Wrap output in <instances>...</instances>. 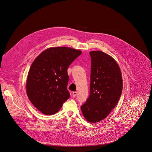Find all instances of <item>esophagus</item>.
I'll return each instance as SVG.
<instances>
[{
	"label": "esophagus",
	"instance_id": "esophagus-1",
	"mask_svg": "<svg viewBox=\"0 0 152 152\" xmlns=\"http://www.w3.org/2000/svg\"><path fill=\"white\" fill-rule=\"evenodd\" d=\"M77 95V92H73L72 93L73 97H75Z\"/></svg>",
	"mask_w": 152,
	"mask_h": 152
}]
</instances>
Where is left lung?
Instances as JSON below:
<instances>
[{
  "label": "left lung",
  "mask_w": 152,
  "mask_h": 152,
  "mask_svg": "<svg viewBox=\"0 0 152 152\" xmlns=\"http://www.w3.org/2000/svg\"><path fill=\"white\" fill-rule=\"evenodd\" d=\"M91 58L90 94L81 106L89 123L99 122L116 107L123 90V79L116 60L100 51L89 52Z\"/></svg>",
  "instance_id": "left-lung-1"
}]
</instances>
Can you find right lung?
Returning a JSON list of instances; mask_svg holds the SVG:
<instances>
[{"instance_id":"1","label":"right lung","mask_w":152,"mask_h":152,"mask_svg":"<svg viewBox=\"0 0 152 152\" xmlns=\"http://www.w3.org/2000/svg\"><path fill=\"white\" fill-rule=\"evenodd\" d=\"M81 53V51L69 47H51L33 61L27 79V94L42 113L52 115L57 113L69 98L67 69Z\"/></svg>"}]
</instances>
